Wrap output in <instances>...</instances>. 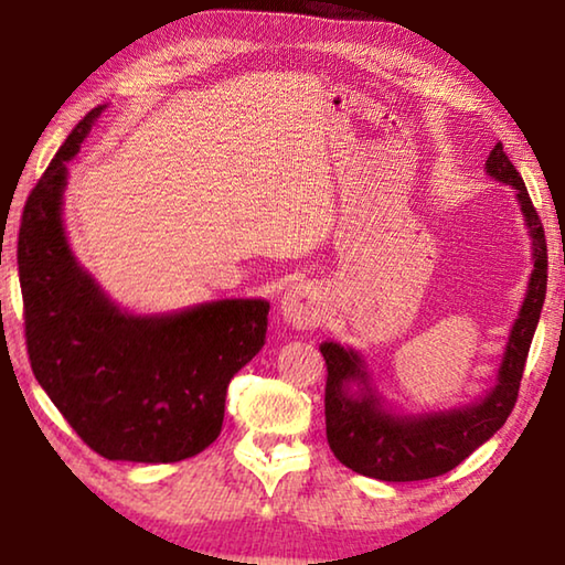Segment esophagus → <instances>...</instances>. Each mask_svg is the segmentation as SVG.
Masks as SVG:
<instances>
[{
  "mask_svg": "<svg viewBox=\"0 0 565 565\" xmlns=\"http://www.w3.org/2000/svg\"><path fill=\"white\" fill-rule=\"evenodd\" d=\"M281 313L284 319L291 323L294 329H313L319 327L323 313V296L321 286L313 281H299L294 284L281 299Z\"/></svg>",
  "mask_w": 565,
  "mask_h": 565,
  "instance_id": "obj_1",
  "label": "esophagus"
}]
</instances>
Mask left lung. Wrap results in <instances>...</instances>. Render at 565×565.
<instances>
[{
	"instance_id": "left-lung-1",
	"label": "left lung",
	"mask_w": 565,
	"mask_h": 565,
	"mask_svg": "<svg viewBox=\"0 0 565 565\" xmlns=\"http://www.w3.org/2000/svg\"><path fill=\"white\" fill-rule=\"evenodd\" d=\"M486 171L515 189L529 236L533 238V274L519 319L505 343L499 379L489 394L473 404L438 414L406 416L396 414L379 396L359 353L333 341L321 343L319 349L329 371L323 394L329 446L343 466L361 476L379 481H424L448 473L499 431L519 398L523 366L546 299L548 248L529 189L505 157L501 141L486 159Z\"/></svg>"
}]
</instances>
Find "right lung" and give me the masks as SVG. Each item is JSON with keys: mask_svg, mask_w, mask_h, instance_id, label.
Wrapping results in <instances>:
<instances>
[{"mask_svg": "<svg viewBox=\"0 0 565 565\" xmlns=\"http://www.w3.org/2000/svg\"><path fill=\"white\" fill-rule=\"evenodd\" d=\"M104 107L66 137L22 212L17 264L26 353L40 386L92 451L174 463L224 424L228 381L266 339L269 301L224 299L167 317H131L76 264L62 224L66 161Z\"/></svg>", "mask_w": 565, "mask_h": 565, "instance_id": "obj_1", "label": "right lung"}]
</instances>
